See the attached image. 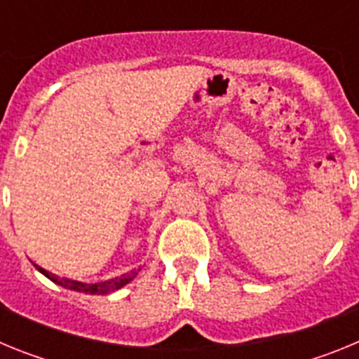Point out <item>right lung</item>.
Listing matches in <instances>:
<instances>
[{
	"mask_svg": "<svg viewBox=\"0 0 359 359\" xmlns=\"http://www.w3.org/2000/svg\"><path fill=\"white\" fill-rule=\"evenodd\" d=\"M37 268V271L44 275L46 278H50L52 282L59 284V286L66 287V290H72V291H79V293H90V294H107V293H113V291L120 290L126 284L133 280V278L138 275L140 268H135L131 269L129 273H123L120 277L115 278H109V280H104V282H95V284H86V282H79V280H73V278H66V277H59V275L52 273V271H46L44 268L41 266L34 264Z\"/></svg>",
	"mask_w": 359,
	"mask_h": 359,
	"instance_id": "obj_1",
	"label": "right lung"
}]
</instances>
